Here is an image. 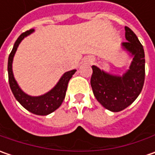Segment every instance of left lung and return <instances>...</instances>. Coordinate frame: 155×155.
<instances>
[{
	"instance_id": "obj_1",
	"label": "left lung",
	"mask_w": 155,
	"mask_h": 155,
	"mask_svg": "<svg viewBox=\"0 0 155 155\" xmlns=\"http://www.w3.org/2000/svg\"><path fill=\"white\" fill-rule=\"evenodd\" d=\"M125 49L134 55L130 68L122 77L107 74L93 65L91 84L95 97L107 110L119 112L140 95L145 80V54L135 33L125 27Z\"/></svg>"
}]
</instances>
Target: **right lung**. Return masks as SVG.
I'll use <instances>...</instances> for the list:
<instances>
[{
	"mask_svg": "<svg viewBox=\"0 0 155 155\" xmlns=\"http://www.w3.org/2000/svg\"><path fill=\"white\" fill-rule=\"evenodd\" d=\"M33 29H30L26 31L25 33H21L19 38L15 41V45L12 51L10 52L8 57V81L9 85L11 88V91L14 94L15 97L17 101L28 111L32 112L35 115L39 116H46L48 114H51L54 110H56L61 104L64 99L65 97V93L67 90L69 80L71 78L72 75L76 72V70H72L65 72L60 78L59 82L57 84V85L51 91L46 93L40 97H30L24 93L20 87L18 86L12 71V62L13 58L15 56V53L19 44L26 36L33 33Z\"/></svg>",
	"mask_w": 155,
	"mask_h": 155,
	"instance_id": "1",
	"label": "right lung"
}]
</instances>
